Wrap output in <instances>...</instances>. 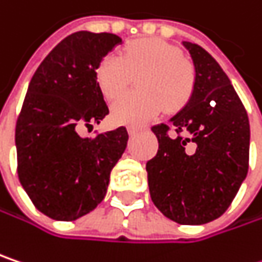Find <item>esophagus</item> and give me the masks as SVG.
Wrapping results in <instances>:
<instances>
[{"label":"esophagus","mask_w":262,"mask_h":262,"mask_svg":"<svg viewBox=\"0 0 262 262\" xmlns=\"http://www.w3.org/2000/svg\"><path fill=\"white\" fill-rule=\"evenodd\" d=\"M127 130H129V135H130V136H135V135H138V133H139L141 129H139V127H129Z\"/></svg>","instance_id":"34e87169"}]
</instances>
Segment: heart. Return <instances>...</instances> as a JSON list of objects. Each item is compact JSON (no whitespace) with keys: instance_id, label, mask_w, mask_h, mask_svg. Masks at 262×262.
<instances>
[{"instance_id":"1","label":"heart","mask_w":262,"mask_h":262,"mask_svg":"<svg viewBox=\"0 0 262 262\" xmlns=\"http://www.w3.org/2000/svg\"><path fill=\"white\" fill-rule=\"evenodd\" d=\"M137 78L138 92L118 99L112 106L117 123L142 124L165 107L176 111L189 100L195 72L180 51L157 38H142L129 43L121 57L106 55L96 70V81L109 102H114Z\"/></svg>"}]
</instances>
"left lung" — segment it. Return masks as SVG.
<instances>
[{
	"label": "left lung",
	"instance_id": "1",
	"mask_svg": "<svg viewBox=\"0 0 262 262\" xmlns=\"http://www.w3.org/2000/svg\"><path fill=\"white\" fill-rule=\"evenodd\" d=\"M183 46L195 67L193 91L169 124L151 127L159 150L147 174L151 201L168 219L202 225L225 213L248 176L249 118L217 61L195 43Z\"/></svg>",
	"mask_w": 262,
	"mask_h": 262
}]
</instances>
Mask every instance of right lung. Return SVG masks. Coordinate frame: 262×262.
Listing matches in <instances>:
<instances>
[{"label":"right lung","instance_id":"obj_1","mask_svg":"<svg viewBox=\"0 0 262 262\" xmlns=\"http://www.w3.org/2000/svg\"><path fill=\"white\" fill-rule=\"evenodd\" d=\"M121 38L78 31L41 61L16 121L17 176L38 211L76 221L105 198L111 171L126 150V127L81 138L109 109L96 81L100 61Z\"/></svg>","mask_w":262,"mask_h":262}]
</instances>
